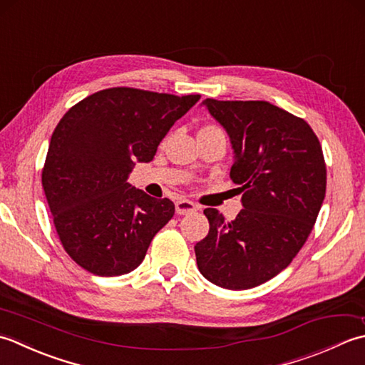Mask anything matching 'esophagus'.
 I'll return each mask as SVG.
<instances>
[{"label":"esophagus","mask_w":365,"mask_h":365,"mask_svg":"<svg viewBox=\"0 0 365 365\" xmlns=\"http://www.w3.org/2000/svg\"><path fill=\"white\" fill-rule=\"evenodd\" d=\"M175 205H176V212L181 214V215L190 214V212L198 210V206L195 203L190 202V200H185V198H180Z\"/></svg>","instance_id":"34e87169"}]
</instances>
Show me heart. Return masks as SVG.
Returning <instances> with one entry per match:
<instances>
[{"label":"heart","instance_id":"obj_1","mask_svg":"<svg viewBox=\"0 0 365 365\" xmlns=\"http://www.w3.org/2000/svg\"><path fill=\"white\" fill-rule=\"evenodd\" d=\"M203 129H219V128H215V125H206Z\"/></svg>","mask_w":365,"mask_h":365}]
</instances>
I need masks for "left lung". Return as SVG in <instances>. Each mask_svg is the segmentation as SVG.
Wrapping results in <instances>:
<instances>
[{
	"label": "left lung",
	"mask_w": 365,
	"mask_h": 365,
	"mask_svg": "<svg viewBox=\"0 0 365 365\" xmlns=\"http://www.w3.org/2000/svg\"><path fill=\"white\" fill-rule=\"evenodd\" d=\"M235 150L230 178L244 210L225 220L203 211L210 233L197 242L200 272L214 285L247 289L293 262L306 244L326 195V163L310 125L266 101L206 99Z\"/></svg>",
	"instance_id": "1"
}]
</instances>
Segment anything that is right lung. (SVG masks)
<instances>
[{
  "label": "right lung",
  "instance_id": "obj_1",
  "mask_svg": "<svg viewBox=\"0 0 365 365\" xmlns=\"http://www.w3.org/2000/svg\"><path fill=\"white\" fill-rule=\"evenodd\" d=\"M202 96L118 86L71 107L51 133L42 187L64 250L94 276L128 274L143 262L155 233L173 217L168 198L128 182L151 162L162 138Z\"/></svg>",
  "mask_w": 365,
  "mask_h": 365
}]
</instances>
